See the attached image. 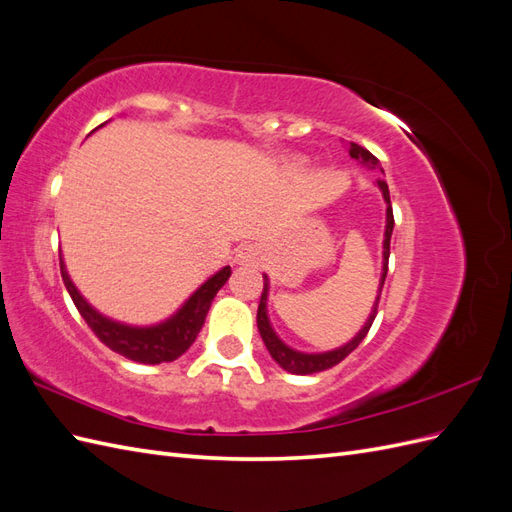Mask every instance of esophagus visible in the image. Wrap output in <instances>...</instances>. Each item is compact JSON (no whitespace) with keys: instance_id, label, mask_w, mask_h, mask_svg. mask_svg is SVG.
<instances>
[{"instance_id":"esophagus-1","label":"esophagus","mask_w":512,"mask_h":512,"mask_svg":"<svg viewBox=\"0 0 512 512\" xmlns=\"http://www.w3.org/2000/svg\"><path fill=\"white\" fill-rule=\"evenodd\" d=\"M262 258V252L260 247L254 245V243H247V245H241L237 250V262L239 265H258Z\"/></svg>"}]
</instances>
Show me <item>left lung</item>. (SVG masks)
Returning <instances> with one entry per match:
<instances>
[{"instance_id": "obj_1", "label": "left lung", "mask_w": 512, "mask_h": 512, "mask_svg": "<svg viewBox=\"0 0 512 512\" xmlns=\"http://www.w3.org/2000/svg\"><path fill=\"white\" fill-rule=\"evenodd\" d=\"M348 153L350 158L359 160L371 168H380V162L376 156H371V153L356 145V143H350L348 147ZM378 188L384 196V203H386V230H384V250H382V277H380V288H378V297H376V303H374V309H371V314L365 322V327L356 333L350 342L342 348H335V350H329V352H318V354H305V352H299V350H292L288 348L280 337L275 335L271 322H269V316H267V294H269V277H265V288H262V297H260V305H258V316H256V322H258V331H260V337L262 342H265L269 354L275 359V363L284 367L286 371H290V374H297V376H307V374H318V371H324V369H331L335 367L337 363H342L346 356L359 348V344L365 339V335L369 333L371 324H374L376 320V314H378V303H380V294H382V286H384V280H386V271H389V256H391V235H393V226H395V220H393V207H391V194H389V185H386L384 179H378Z\"/></svg>"}]
</instances>
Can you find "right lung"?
I'll list each match as a JSON object with an SVG mask.
<instances>
[{
	"instance_id": "obj_1",
	"label": "right lung",
	"mask_w": 512,
	"mask_h": 512,
	"mask_svg": "<svg viewBox=\"0 0 512 512\" xmlns=\"http://www.w3.org/2000/svg\"><path fill=\"white\" fill-rule=\"evenodd\" d=\"M59 267L61 280H64L76 309H79V314L85 318L89 329L96 333L100 342L113 352L126 356V359L145 365L175 361L194 344L198 331L203 329L213 297L230 277V267H224L222 271L209 277V280L181 305L175 316H170L160 324H153V327H130V324H121L102 316L81 297V292L76 290V286L70 280L61 256Z\"/></svg>"
}]
</instances>
